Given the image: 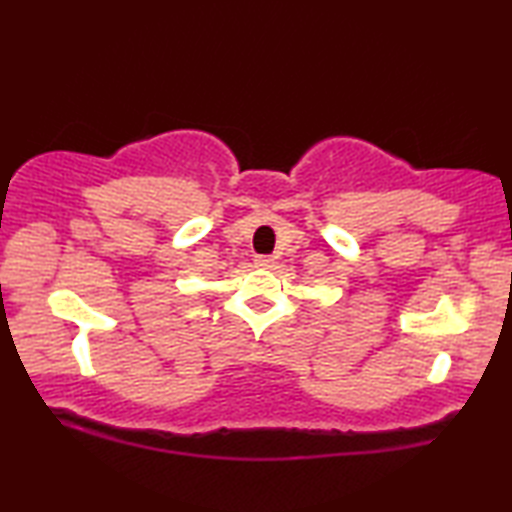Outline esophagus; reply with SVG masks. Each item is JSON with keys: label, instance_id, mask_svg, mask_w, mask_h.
Instances as JSON below:
<instances>
[{"label": "esophagus", "instance_id": "34e87169", "mask_svg": "<svg viewBox=\"0 0 512 512\" xmlns=\"http://www.w3.org/2000/svg\"><path fill=\"white\" fill-rule=\"evenodd\" d=\"M255 264L262 266V268H271L275 264V259L271 255H257L255 257Z\"/></svg>", "mask_w": 512, "mask_h": 512}]
</instances>
